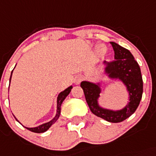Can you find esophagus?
I'll return each mask as SVG.
<instances>
[{"instance_id":"esophagus-1","label":"esophagus","mask_w":156,"mask_h":156,"mask_svg":"<svg viewBox=\"0 0 156 156\" xmlns=\"http://www.w3.org/2000/svg\"><path fill=\"white\" fill-rule=\"evenodd\" d=\"M83 80V76L81 75H78L75 77L74 78V82H75V85H79L80 82Z\"/></svg>"}]
</instances>
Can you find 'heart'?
<instances>
[{
  "instance_id": "obj_1",
  "label": "heart",
  "mask_w": 156,
  "mask_h": 156,
  "mask_svg": "<svg viewBox=\"0 0 156 156\" xmlns=\"http://www.w3.org/2000/svg\"><path fill=\"white\" fill-rule=\"evenodd\" d=\"M100 49H101V50H104V48H102L101 47H100Z\"/></svg>"
}]
</instances>
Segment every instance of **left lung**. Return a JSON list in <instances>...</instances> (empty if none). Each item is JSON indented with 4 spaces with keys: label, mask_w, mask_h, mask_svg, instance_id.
<instances>
[{
    "label": "left lung",
    "mask_w": 156,
    "mask_h": 156,
    "mask_svg": "<svg viewBox=\"0 0 156 156\" xmlns=\"http://www.w3.org/2000/svg\"><path fill=\"white\" fill-rule=\"evenodd\" d=\"M110 44L114 50L115 60L111 62H103L104 74L110 79H118L124 84L129 92V103L119 110L105 108L98 104V98L101 93V82L83 81L81 87L93 114L109 122L118 123L130 117L137 109L142 99L143 81L140 67L132 53L115 42L111 41Z\"/></svg>",
    "instance_id": "left-lung-1"
}]
</instances>
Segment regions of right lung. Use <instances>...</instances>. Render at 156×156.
<instances>
[{
    "label": "right lung",
    "instance_id": "add662e5",
    "mask_svg": "<svg viewBox=\"0 0 156 156\" xmlns=\"http://www.w3.org/2000/svg\"><path fill=\"white\" fill-rule=\"evenodd\" d=\"M12 72H13V71H11V78H10V83H11V76H12ZM9 85H10V84H9ZM71 89H72V85H71V86H69L68 88H67L65 90H64L63 91H62V92L59 93V94H58V98H57V112H56V115H55V116L53 118V119H51V120L49 121L48 122L44 123V124L41 125V126H37V127L27 128V127H25V126H24V127H25L27 129H28L29 131H30V132H35V133H42V132H46V131H47L48 129L49 128H50L51 126L52 125L54 124V123H55V122H57V120H58V118H59V116H60L61 105H62V102H63L64 100L65 99V98H66L67 96L69 94V93L71 92ZM14 117L15 118V119L17 121V122H20L18 120H17V119H16L15 116L14 115Z\"/></svg>",
    "mask_w": 156,
    "mask_h": 156
}]
</instances>
